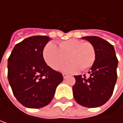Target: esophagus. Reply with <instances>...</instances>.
Instances as JSON below:
<instances>
[{"mask_svg":"<svg viewBox=\"0 0 123 123\" xmlns=\"http://www.w3.org/2000/svg\"><path fill=\"white\" fill-rule=\"evenodd\" d=\"M62 75H63V78H64V79H65V78H67V76H68V75L66 74V73H63Z\"/></svg>","mask_w":123,"mask_h":123,"instance_id":"1","label":"esophagus"}]
</instances>
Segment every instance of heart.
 I'll use <instances>...</instances> for the list:
<instances>
[{"instance_id":"obj_1","label":"heart","mask_w":123,"mask_h":123,"mask_svg":"<svg viewBox=\"0 0 123 123\" xmlns=\"http://www.w3.org/2000/svg\"><path fill=\"white\" fill-rule=\"evenodd\" d=\"M43 57L48 65L55 70H59L69 59L71 62L63 67L62 70L75 73L80 69L88 70L93 65L95 61V50L89 42L71 39L60 42L59 48L50 42L43 50Z\"/></svg>"}]
</instances>
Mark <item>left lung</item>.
<instances>
[{"mask_svg": "<svg viewBox=\"0 0 123 123\" xmlns=\"http://www.w3.org/2000/svg\"><path fill=\"white\" fill-rule=\"evenodd\" d=\"M95 50V61L88 72V78L75 75L73 97L82 106L96 108L105 104L111 98L117 81V59L114 46L98 37H84Z\"/></svg>", "mask_w": 123, "mask_h": 123, "instance_id": "obj_1", "label": "left lung"}]
</instances>
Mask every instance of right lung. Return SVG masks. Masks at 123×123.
<instances>
[{"mask_svg":"<svg viewBox=\"0 0 123 123\" xmlns=\"http://www.w3.org/2000/svg\"><path fill=\"white\" fill-rule=\"evenodd\" d=\"M49 37H30L13 48L8 59V79L16 99L23 106L39 109L51 102L57 86L62 82L61 73L47 65L43 50Z\"/></svg>","mask_w":123,"mask_h":123,"instance_id":"right-lung-1","label":"right lung"}]
</instances>
